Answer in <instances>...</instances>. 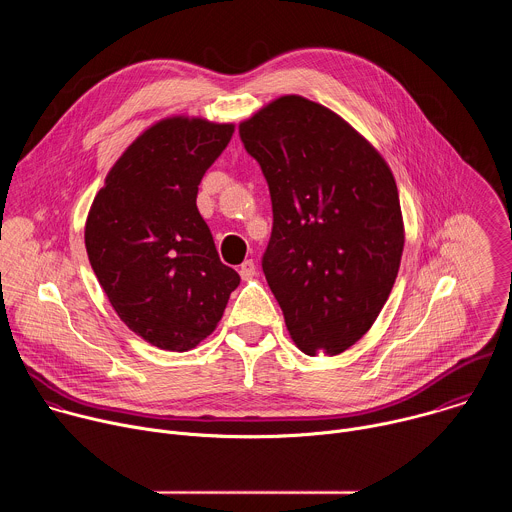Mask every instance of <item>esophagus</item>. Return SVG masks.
<instances>
[{
	"instance_id": "obj_1",
	"label": "esophagus",
	"mask_w": 512,
	"mask_h": 512,
	"mask_svg": "<svg viewBox=\"0 0 512 512\" xmlns=\"http://www.w3.org/2000/svg\"><path fill=\"white\" fill-rule=\"evenodd\" d=\"M239 273H241V277H243V279H251V277H255L257 267H255V263H253L251 259H247V261H243V263H241Z\"/></svg>"
}]
</instances>
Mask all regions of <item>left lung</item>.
I'll use <instances>...</instances> for the list:
<instances>
[{"label":"left lung","mask_w":512,"mask_h":512,"mask_svg":"<svg viewBox=\"0 0 512 512\" xmlns=\"http://www.w3.org/2000/svg\"><path fill=\"white\" fill-rule=\"evenodd\" d=\"M267 180L263 273L296 346L340 354L375 324L405 245L383 156L328 107L285 95L239 125Z\"/></svg>","instance_id":"1"}]
</instances>
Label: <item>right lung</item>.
I'll use <instances>...</instances> for the list:
<instances>
[{
    "mask_svg": "<svg viewBox=\"0 0 512 512\" xmlns=\"http://www.w3.org/2000/svg\"><path fill=\"white\" fill-rule=\"evenodd\" d=\"M233 131L182 115L154 123L113 164L87 216V255L113 310L162 350L186 352L212 334L241 281L196 206Z\"/></svg>",
    "mask_w": 512,
    "mask_h": 512,
    "instance_id": "add662e5",
    "label": "right lung"
}]
</instances>
